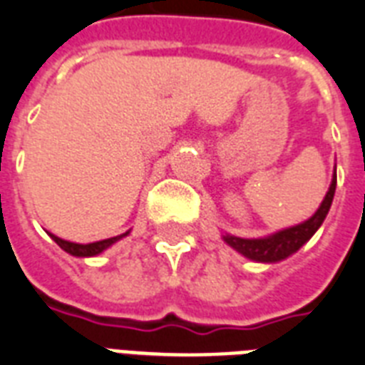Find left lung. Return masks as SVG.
I'll list each match as a JSON object with an SVG mask.
<instances>
[{
	"label": "left lung",
	"instance_id": "8db88e82",
	"mask_svg": "<svg viewBox=\"0 0 365 365\" xmlns=\"http://www.w3.org/2000/svg\"><path fill=\"white\" fill-rule=\"evenodd\" d=\"M335 187H337V174L333 176L329 191L325 195L318 212L314 214L310 220H306L304 224L289 227V230H283V232L274 233V235L264 239H241L235 237V235H226L224 241L235 250H239L241 255H245L250 260H257V262H277V260H283L289 255L297 252L308 239L312 237L314 233L318 232V227L322 226V222H324L327 212H329Z\"/></svg>",
	"mask_w": 365,
	"mask_h": 365
}]
</instances>
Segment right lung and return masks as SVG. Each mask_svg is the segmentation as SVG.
Listing matches in <instances>:
<instances>
[{"label":"right lung","mask_w":365,"mask_h":365,"mask_svg":"<svg viewBox=\"0 0 365 365\" xmlns=\"http://www.w3.org/2000/svg\"><path fill=\"white\" fill-rule=\"evenodd\" d=\"M49 235H51V233H49ZM124 235H128V232L122 233V235H116V237L103 239V241H97V243H88V245L71 243V241H65V239L57 237V235H51V237L55 243L59 245L61 249L66 250V252H68V255H72V257H96V255L103 252V250L107 249V247H110L113 243H116V241L124 237Z\"/></svg>","instance_id":"add662e5"}]
</instances>
